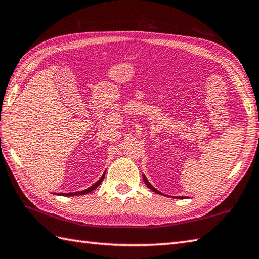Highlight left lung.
<instances>
[{"label": "left lung", "instance_id": "obj_1", "mask_svg": "<svg viewBox=\"0 0 259 259\" xmlns=\"http://www.w3.org/2000/svg\"><path fill=\"white\" fill-rule=\"evenodd\" d=\"M142 178H144V181H145V184L147 185V187H148V188H150L152 191H155L156 192V194H159V195H162L161 194V192L160 191H158L156 188H155V187H152L151 185H150V183H149V181H148L147 180V178H146V176L145 175H142ZM177 198H179V199H184V198L185 197H177Z\"/></svg>", "mask_w": 259, "mask_h": 259}]
</instances>
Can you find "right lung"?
Here are the masks:
<instances>
[{
    "label": "right lung",
    "instance_id": "right-lung-1",
    "mask_svg": "<svg viewBox=\"0 0 259 259\" xmlns=\"http://www.w3.org/2000/svg\"><path fill=\"white\" fill-rule=\"evenodd\" d=\"M104 174H106V172H104ZM104 174L101 176V178L99 179L96 184H93L91 187H89V188H87V189L82 190V191L69 192V194H61V192H60V194H58V195H60V196H79V195H85V194H88V192H91V191L95 190V189L97 188V187L102 183V180H103V178H104Z\"/></svg>",
    "mask_w": 259,
    "mask_h": 259
}]
</instances>
